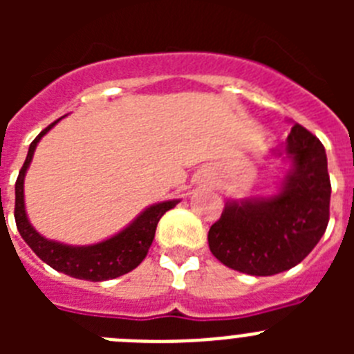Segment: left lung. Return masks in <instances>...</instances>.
I'll list each match as a JSON object with an SVG mask.
<instances>
[{
    "mask_svg": "<svg viewBox=\"0 0 354 354\" xmlns=\"http://www.w3.org/2000/svg\"><path fill=\"white\" fill-rule=\"evenodd\" d=\"M286 152L292 168L278 195L228 202L209 228L212 255L241 273L271 277L290 270L328 227L331 184L323 143L294 124Z\"/></svg>",
    "mask_w": 354,
    "mask_h": 354,
    "instance_id": "obj_1",
    "label": "left lung"
}]
</instances>
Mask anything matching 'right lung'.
I'll use <instances>...</instances> for the list:
<instances>
[{
	"label": "right lung",
	"instance_id": "right-lung-1",
	"mask_svg": "<svg viewBox=\"0 0 354 354\" xmlns=\"http://www.w3.org/2000/svg\"><path fill=\"white\" fill-rule=\"evenodd\" d=\"M56 122L46 127L31 142L26 161H24L17 180H15L14 216L19 234L46 264L51 266L53 270L68 274V277L90 280V282H102V280L122 277V274L129 273L136 266L142 264L152 241H154L156 227H158L161 216L170 211L171 207H175L179 200H168V202H161V204L145 209L129 227L124 228L117 236L92 246H67L42 237L35 228L31 227L26 211H24V174L30 167L37 143L55 126Z\"/></svg>",
	"mask_w": 354,
	"mask_h": 354
}]
</instances>
